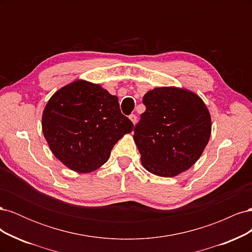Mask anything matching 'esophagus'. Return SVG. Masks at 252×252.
Wrapping results in <instances>:
<instances>
[{
	"instance_id": "obj_1",
	"label": "esophagus",
	"mask_w": 252,
	"mask_h": 252,
	"mask_svg": "<svg viewBox=\"0 0 252 252\" xmlns=\"http://www.w3.org/2000/svg\"><path fill=\"white\" fill-rule=\"evenodd\" d=\"M129 119H130V121L132 122L133 124H135L136 123V120H138V118H136L135 114H130V116H129Z\"/></svg>"
}]
</instances>
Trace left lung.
<instances>
[{
  "instance_id": "1",
  "label": "left lung",
  "mask_w": 252,
  "mask_h": 252,
  "mask_svg": "<svg viewBox=\"0 0 252 252\" xmlns=\"http://www.w3.org/2000/svg\"><path fill=\"white\" fill-rule=\"evenodd\" d=\"M143 104L146 110L133 129L143 166L165 178L190 168L211 133L210 114L201 97L185 89L162 87L148 91Z\"/></svg>"
}]
</instances>
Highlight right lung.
Segmentation results:
<instances>
[{
	"label": "right lung",
	"instance_id": "1",
	"mask_svg": "<svg viewBox=\"0 0 252 252\" xmlns=\"http://www.w3.org/2000/svg\"><path fill=\"white\" fill-rule=\"evenodd\" d=\"M42 128L56 158L71 170L87 173L107 162L133 124L122 114L116 95L96 84L75 81L51 96Z\"/></svg>",
	"mask_w": 252,
	"mask_h": 252
}]
</instances>
